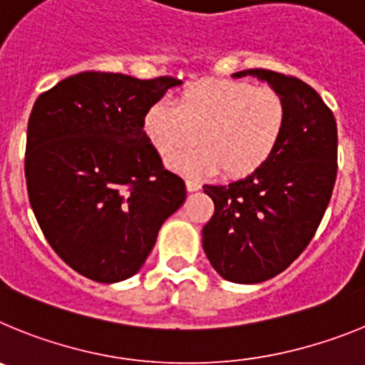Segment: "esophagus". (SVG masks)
<instances>
[{"instance_id":"esophagus-1","label":"esophagus","mask_w":365,"mask_h":365,"mask_svg":"<svg viewBox=\"0 0 365 365\" xmlns=\"http://www.w3.org/2000/svg\"><path fill=\"white\" fill-rule=\"evenodd\" d=\"M199 188H201V185H199L197 180L186 179V190H188V192H197Z\"/></svg>"}]
</instances>
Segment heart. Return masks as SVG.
<instances>
[{
    "mask_svg": "<svg viewBox=\"0 0 365 365\" xmlns=\"http://www.w3.org/2000/svg\"><path fill=\"white\" fill-rule=\"evenodd\" d=\"M287 125L285 98L274 87L241 80H201L188 86L177 104L160 100L144 120L150 143L172 159L195 140L197 151L173 160L186 173L221 172L243 179L257 172L278 148Z\"/></svg>",
    "mask_w": 365,
    "mask_h": 365,
    "instance_id": "1",
    "label": "heart"
}]
</instances>
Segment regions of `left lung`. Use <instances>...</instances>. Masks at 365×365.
<instances>
[{"mask_svg":"<svg viewBox=\"0 0 365 365\" xmlns=\"http://www.w3.org/2000/svg\"><path fill=\"white\" fill-rule=\"evenodd\" d=\"M285 98L287 125L278 148L252 175L227 186L205 185L214 215L202 248L234 283H259L283 272L307 248L333 195L338 130L333 111L309 83L269 69H247Z\"/></svg>","mask_w":365,"mask_h":365,"instance_id":"left-lung-1","label":"left lung"}]
</instances>
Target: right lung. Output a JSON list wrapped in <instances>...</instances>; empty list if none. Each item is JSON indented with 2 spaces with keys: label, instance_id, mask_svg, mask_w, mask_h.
I'll return each mask as SVG.
<instances>
[{
  "label": "right lung",
  "instance_id": "right-lung-1",
  "mask_svg": "<svg viewBox=\"0 0 365 365\" xmlns=\"http://www.w3.org/2000/svg\"><path fill=\"white\" fill-rule=\"evenodd\" d=\"M173 76L138 80L86 71L34 102L25 179L36 221L54 252L93 282L115 283L144 265L163 222L186 199L144 118Z\"/></svg>",
  "mask_w": 365,
  "mask_h": 365
}]
</instances>
